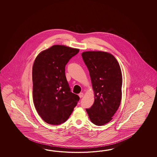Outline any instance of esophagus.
<instances>
[{
	"label": "esophagus",
	"mask_w": 157,
	"mask_h": 157,
	"mask_svg": "<svg viewBox=\"0 0 157 157\" xmlns=\"http://www.w3.org/2000/svg\"><path fill=\"white\" fill-rule=\"evenodd\" d=\"M78 96L80 97V98H82L83 97V93H80L79 94H78Z\"/></svg>",
	"instance_id": "1"
}]
</instances>
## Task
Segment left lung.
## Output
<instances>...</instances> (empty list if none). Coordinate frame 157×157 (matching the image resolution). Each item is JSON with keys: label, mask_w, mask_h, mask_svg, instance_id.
Returning <instances> with one entry per match:
<instances>
[{"label": "left lung", "mask_w": 157, "mask_h": 157, "mask_svg": "<svg viewBox=\"0 0 157 157\" xmlns=\"http://www.w3.org/2000/svg\"><path fill=\"white\" fill-rule=\"evenodd\" d=\"M82 57L89 71L95 94L93 105L86 110L94 124L102 126L112 120L120 105V66L115 57L107 52H85Z\"/></svg>", "instance_id": "obj_1"}]
</instances>
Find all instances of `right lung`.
Masks as SVG:
<instances>
[{
    "label": "right lung",
    "mask_w": 157,
    "mask_h": 157,
    "mask_svg": "<svg viewBox=\"0 0 157 157\" xmlns=\"http://www.w3.org/2000/svg\"><path fill=\"white\" fill-rule=\"evenodd\" d=\"M77 49L53 45L37 56L33 67V100L37 112L47 124H60L67 120L80 97L71 91L65 67Z\"/></svg>",
    "instance_id": "right-lung-1"
}]
</instances>
